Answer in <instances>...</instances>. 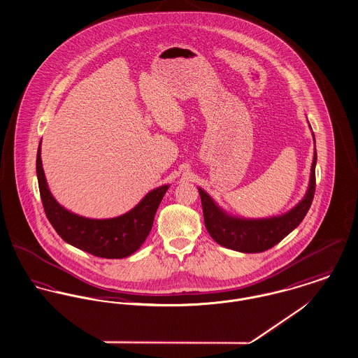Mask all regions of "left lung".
<instances>
[{
  "label": "left lung",
  "instance_id": "left-lung-1",
  "mask_svg": "<svg viewBox=\"0 0 358 358\" xmlns=\"http://www.w3.org/2000/svg\"><path fill=\"white\" fill-rule=\"evenodd\" d=\"M313 143H315V134ZM316 145L313 152V160L310 166V185L304 198L289 212L284 215L266 217V218H244L227 213L221 206L217 205L215 199L198 187L205 227L209 235L220 245L245 254L263 252L282 238H286L293 229H296L303 218L310 210V203L315 194V167H316Z\"/></svg>",
  "mask_w": 358,
  "mask_h": 358
}]
</instances>
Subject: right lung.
Segmentation results:
<instances>
[{
    "mask_svg": "<svg viewBox=\"0 0 358 358\" xmlns=\"http://www.w3.org/2000/svg\"><path fill=\"white\" fill-rule=\"evenodd\" d=\"M42 143V141H41ZM36 155V176L48 221L57 234L73 247L100 258L122 259L134 254L148 238L156 210L169 186L149 191L127 213L114 218H88L65 209L52 196L41 159Z\"/></svg>",
    "mask_w": 358,
    "mask_h": 358,
    "instance_id": "add662e5",
    "label": "right lung"
}]
</instances>
